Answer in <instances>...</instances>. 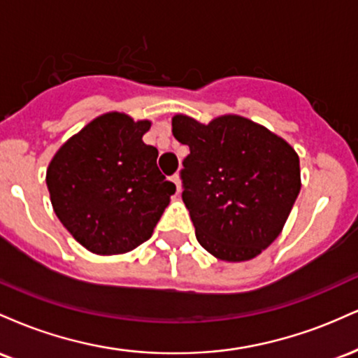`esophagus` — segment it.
I'll return each mask as SVG.
<instances>
[{"label":"esophagus","mask_w":358,"mask_h":358,"mask_svg":"<svg viewBox=\"0 0 358 358\" xmlns=\"http://www.w3.org/2000/svg\"><path fill=\"white\" fill-rule=\"evenodd\" d=\"M171 180H173V183L176 185V192L182 190V178H180V175L175 173L173 176H171Z\"/></svg>","instance_id":"34e87169"}]
</instances>
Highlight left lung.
<instances>
[{
	"label": "left lung",
	"instance_id": "1",
	"mask_svg": "<svg viewBox=\"0 0 358 358\" xmlns=\"http://www.w3.org/2000/svg\"><path fill=\"white\" fill-rule=\"evenodd\" d=\"M171 127L190 148L182 199L196 241L220 261L259 256L281 234L301 190L296 151L268 127L237 114L208 124L176 114Z\"/></svg>",
	"mask_w": 358,
	"mask_h": 358
}]
</instances>
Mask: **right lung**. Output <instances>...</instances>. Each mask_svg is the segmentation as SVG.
Segmentation results:
<instances>
[{"mask_svg": "<svg viewBox=\"0 0 358 358\" xmlns=\"http://www.w3.org/2000/svg\"><path fill=\"white\" fill-rule=\"evenodd\" d=\"M151 121L106 113L69 138L47 168L53 212L85 249L124 254L148 241L170 203L175 185L145 145Z\"/></svg>", "mask_w": 358, "mask_h": 358, "instance_id": "obj_1", "label": "right lung"}]
</instances>
